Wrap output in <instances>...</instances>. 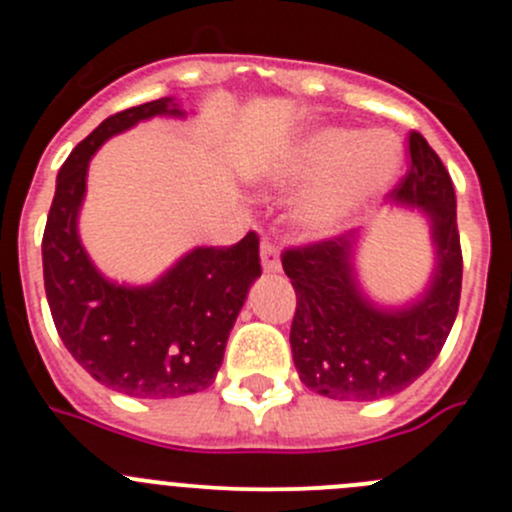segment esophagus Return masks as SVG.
Returning <instances> with one entry per match:
<instances>
[{
    "mask_svg": "<svg viewBox=\"0 0 512 512\" xmlns=\"http://www.w3.org/2000/svg\"><path fill=\"white\" fill-rule=\"evenodd\" d=\"M260 257H262V270L265 272H280L282 270L280 252H277V245L270 240V237H262Z\"/></svg>",
    "mask_w": 512,
    "mask_h": 512,
    "instance_id": "obj_1",
    "label": "esophagus"
}]
</instances>
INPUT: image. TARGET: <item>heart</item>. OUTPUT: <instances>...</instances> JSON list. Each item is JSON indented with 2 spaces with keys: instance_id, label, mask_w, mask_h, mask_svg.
<instances>
[{
  "instance_id": "obj_1",
  "label": "heart",
  "mask_w": 512,
  "mask_h": 512,
  "mask_svg": "<svg viewBox=\"0 0 512 512\" xmlns=\"http://www.w3.org/2000/svg\"><path fill=\"white\" fill-rule=\"evenodd\" d=\"M401 168V148L381 131L319 128L292 146L275 165L282 185H312L299 203V223L312 235H329L389 188Z\"/></svg>"
}]
</instances>
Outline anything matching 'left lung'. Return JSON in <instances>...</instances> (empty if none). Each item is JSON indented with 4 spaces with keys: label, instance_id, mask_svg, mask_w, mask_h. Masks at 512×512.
Here are the masks:
<instances>
[{
    "label": "left lung",
    "instance_id": "left-lung-1",
    "mask_svg": "<svg viewBox=\"0 0 512 512\" xmlns=\"http://www.w3.org/2000/svg\"><path fill=\"white\" fill-rule=\"evenodd\" d=\"M409 170L394 185L396 203L431 218L438 265L431 289L401 312H381L361 297L352 272V235L287 247L282 267L297 294L289 344L307 389L337 401L399 394L433 364L461 302L463 252L456 193L446 165L418 131L406 136Z\"/></svg>",
    "mask_w": 512,
    "mask_h": 512
}]
</instances>
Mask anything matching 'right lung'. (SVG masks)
<instances>
[{
	"instance_id": "obj_1",
	"label": "right lung",
	"mask_w": 512,
	"mask_h": 512,
	"mask_svg": "<svg viewBox=\"0 0 512 512\" xmlns=\"http://www.w3.org/2000/svg\"><path fill=\"white\" fill-rule=\"evenodd\" d=\"M158 113H180L170 98L108 116L74 148L56 178L41 260L56 332L71 356L113 391L136 399H178L208 389L227 337L262 275L260 237L198 247L151 287H118L91 265L76 232L89 160L106 138Z\"/></svg>"
}]
</instances>
